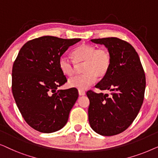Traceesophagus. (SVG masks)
<instances>
[{"label":"esophagus","mask_w":158,"mask_h":158,"mask_svg":"<svg viewBox=\"0 0 158 158\" xmlns=\"http://www.w3.org/2000/svg\"><path fill=\"white\" fill-rule=\"evenodd\" d=\"M78 94L80 96H84L85 94V92L83 90H78Z\"/></svg>","instance_id":"34e87169"}]
</instances>
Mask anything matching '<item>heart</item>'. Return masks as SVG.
Segmentation results:
<instances>
[{
  "label": "heart",
  "mask_w": 158,
  "mask_h": 158,
  "mask_svg": "<svg viewBox=\"0 0 158 158\" xmlns=\"http://www.w3.org/2000/svg\"><path fill=\"white\" fill-rule=\"evenodd\" d=\"M75 64H81L83 74L77 75L68 81V85L79 90H85L96 81V77L101 78L106 75L111 65V57L106 49H97L94 45L82 44L73 52ZM59 68L64 75H74L75 64L66 55L59 59Z\"/></svg>",
  "instance_id": "b5f03b06"
}]
</instances>
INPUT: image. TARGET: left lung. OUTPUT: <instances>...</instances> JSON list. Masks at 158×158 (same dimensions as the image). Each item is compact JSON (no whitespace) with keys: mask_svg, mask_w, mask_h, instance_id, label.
<instances>
[{"mask_svg":"<svg viewBox=\"0 0 158 158\" xmlns=\"http://www.w3.org/2000/svg\"><path fill=\"white\" fill-rule=\"evenodd\" d=\"M103 44L111 57L106 75L96 85L110 94L88 90V120L90 127L103 136H113L128 128L137 117L144 100L146 81L135 48L116 37L90 40Z\"/></svg>","mask_w":158,"mask_h":158,"instance_id":"8db88e82","label":"left lung"}]
</instances>
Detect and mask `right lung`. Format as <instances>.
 <instances>
[{"mask_svg":"<svg viewBox=\"0 0 158 158\" xmlns=\"http://www.w3.org/2000/svg\"><path fill=\"white\" fill-rule=\"evenodd\" d=\"M81 39L39 37L26 43L12 69V93L26 122L36 131L61 129L78 98L76 88L57 90L67 82L59 59Z\"/></svg>","mask_w":158,"mask_h":158,"instance_id":"1","label":"right lung"}]
</instances>
